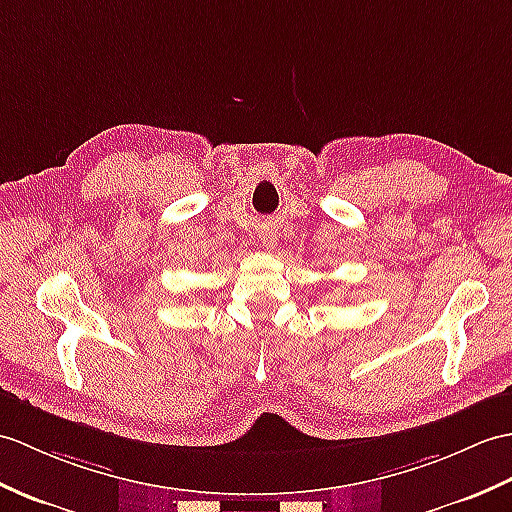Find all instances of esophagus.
Masks as SVG:
<instances>
[{"label":"esophagus","instance_id":"34e87169","mask_svg":"<svg viewBox=\"0 0 512 512\" xmlns=\"http://www.w3.org/2000/svg\"><path fill=\"white\" fill-rule=\"evenodd\" d=\"M275 242H277V231H272V229L261 231V244H264L266 248H270Z\"/></svg>","mask_w":512,"mask_h":512}]
</instances>
